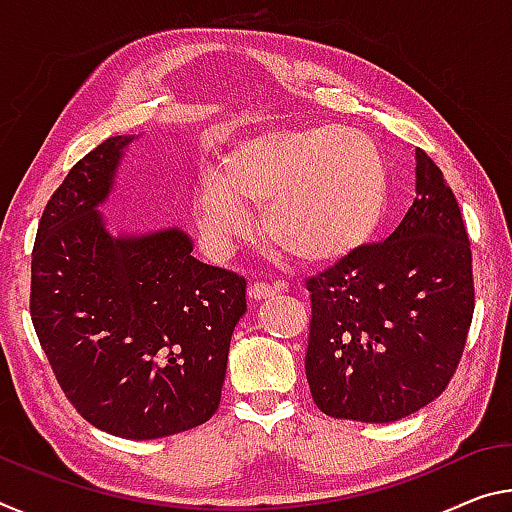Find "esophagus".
<instances>
[{"mask_svg":"<svg viewBox=\"0 0 512 512\" xmlns=\"http://www.w3.org/2000/svg\"><path fill=\"white\" fill-rule=\"evenodd\" d=\"M278 287L269 285V282H253V285L248 287V296L255 298V300H262V298H271L278 294Z\"/></svg>","mask_w":512,"mask_h":512,"instance_id":"esophagus-1","label":"esophagus"}]
</instances>
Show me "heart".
Returning <instances> with one entry per match:
<instances>
[{
    "instance_id": "heart-1",
    "label": "heart",
    "mask_w": 512,
    "mask_h": 512,
    "mask_svg": "<svg viewBox=\"0 0 512 512\" xmlns=\"http://www.w3.org/2000/svg\"><path fill=\"white\" fill-rule=\"evenodd\" d=\"M387 170L378 145L346 127L278 129L250 136L202 177L196 223L214 253L262 207V230L296 262L342 259L367 241L383 216Z\"/></svg>"
}]
</instances>
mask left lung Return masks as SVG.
Returning <instances> with one entry per match:
<instances>
[{
	"label": "left lung",
	"mask_w": 512,
	"mask_h": 512,
	"mask_svg": "<svg viewBox=\"0 0 512 512\" xmlns=\"http://www.w3.org/2000/svg\"><path fill=\"white\" fill-rule=\"evenodd\" d=\"M305 287V373L321 412L387 424L444 392L472 326V248L458 200L424 150L417 148V198L399 227Z\"/></svg>",
	"instance_id": "8db88e82"
}]
</instances>
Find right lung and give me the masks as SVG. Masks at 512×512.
I'll return each instance as SVG.
<instances>
[{
    "mask_svg": "<svg viewBox=\"0 0 512 512\" xmlns=\"http://www.w3.org/2000/svg\"><path fill=\"white\" fill-rule=\"evenodd\" d=\"M79 159L40 216L29 310L66 399L88 424L157 440L205 424L221 403L246 278L198 262L180 227L111 237L97 207L123 150Z\"/></svg>",
    "mask_w": 512,
    "mask_h": 512,
    "instance_id": "add662e5",
    "label": "right lung"
}]
</instances>
